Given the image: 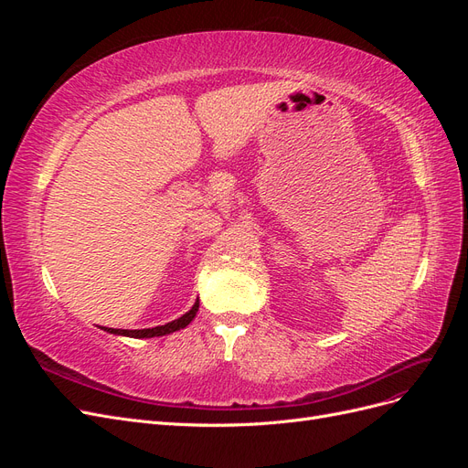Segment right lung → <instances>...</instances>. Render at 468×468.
Wrapping results in <instances>:
<instances>
[{
	"mask_svg": "<svg viewBox=\"0 0 468 468\" xmlns=\"http://www.w3.org/2000/svg\"><path fill=\"white\" fill-rule=\"evenodd\" d=\"M197 310H199V299H197V303L191 306L189 313L183 314L181 318L177 320H172L167 322L164 325H155V328H144V330H115V328H101L109 334H115V335H126V337H155V335H165V334H172V332H177L181 328H186V325H189V322L195 318Z\"/></svg>",
	"mask_w": 468,
	"mask_h": 468,
	"instance_id": "1",
	"label": "right lung"
}]
</instances>
